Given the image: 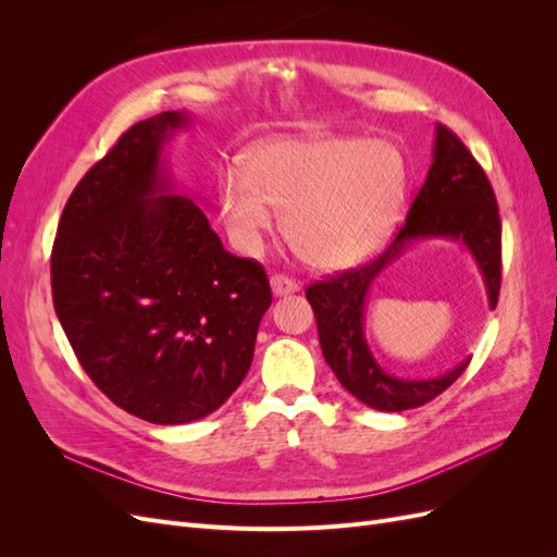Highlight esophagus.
<instances>
[{"mask_svg":"<svg viewBox=\"0 0 557 557\" xmlns=\"http://www.w3.org/2000/svg\"><path fill=\"white\" fill-rule=\"evenodd\" d=\"M269 285H272L274 297H285V295H293V293L299 290V285H297L295 278L281 276V274H274L272 278H269Z\"/></svg>","mask_w":557,"mask_h":557,"instance_id":"34e87169","label":"esophagus"}]
</instances>
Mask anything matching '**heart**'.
Listing matches in <instances>:
<instances>
[{
	"instance_id": "heart-1",
	"label": "heart",
	"mask_w": 557,
	"mask_h": 557,
	"mask_svg": "<svg viewBox=\"0 0 557 557\" xmlns=\"http://www.w3.org/2000/svg\"><path fill=\"white\" fill-rule=\"evenodd\" d=\"M407 164L381 139L323 137L252 150L246 170L221 183L223 221L244 252H258L281 211L285 242L318 269H339L374 252L404 207Z\"/></svg>"
}]
</instances>
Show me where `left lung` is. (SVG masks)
<instances>
[{
    "mask_svg": "<svg viewBox=\"0 0 557 557\" xmlns=\"http://www.w3.org/2000/svg\"><path fill=\"white\" fill-rule=\"evenodd\" d=\"M430 239H450L469 250L485 283L487 307L495 309L502 281L497 199L481 164L444 125L434 129L428 178L395 242L369 264L307 288L325 362L346 391L369 409L407 411L423 407L458 381L471 360L467 358L432 379H401L387 374L367 344L364 313L374 281L411 244Z\"/></svg>",
    "mask_w": 557,
    "mask_h": 557,
    "instance_id": "8db88e82",
    "label": "left lung"
}]
</instances>
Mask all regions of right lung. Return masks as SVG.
I'll return each instance as SVG.
<instances>
[{"label":"right lung","instance_id":"1","mask_svg":"<svg viewBox=\"0 0 557 557\" xmlns=\"http://www.w3.org/2000/svg\"><path fill=\"white\" fill-rule=\"evenodd\" d=\"M188 111L132 125L81 178L50 256L60 325L113 404L156 425L221 409L248 374L272 290L178 195L164 146Z\"/></svg>","mask_w":557,"mask_h":557}]
</instances>
